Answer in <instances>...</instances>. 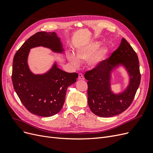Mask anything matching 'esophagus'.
Masks as SVG:
<instances>
[{
	"mask_svg": "<svg viewBox=\"0 0 153 153\" xmlns=\"http://www.w3.org/2000/svg\"><path fill=\"white\" fill-rule=\"evenodd\" d=\"M78 79L79 80H84V76H83V75L82 74H81V73H80V74H78Z\"/></svg>",
	"mask_w": 153,
	"mask_h": 153,
	"instance_id": "1",
	"label": "esophagus"
}]
</instances>
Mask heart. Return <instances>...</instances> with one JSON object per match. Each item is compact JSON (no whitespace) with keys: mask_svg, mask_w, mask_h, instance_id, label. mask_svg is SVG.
<instances>
[{"mask_svg":"<svg viewBox=\"0 0 153 153\" xmlns=\"http://www.w3.org/2000/svg\"><path fill=\"white\" fill-rule=\"evenodd\" d=\"M101 45L100 41H93L78 47L75 51L76 57L72 53L68 55V59L73 66H77L79 61H87L91 68H96L105 61L108 52L106 47H100Z\"/></svg>","mask_w":153,"mask_h":153,"instance_id":"obj_1","label":"heart"}]
</instances>
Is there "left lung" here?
<instances>
[{
	"mask_svg": "<svg viewBox=\"0 0 153 153\" xmlns=\"http://www.w3.org/2000/svg\"><path fill=\"white\" fill-rule=\"evenodd\" d=\"M123 68L128 83L121 92L115 94L111 89L113 72ZM88 80V105L92 113L109 117L123 112L132 103L140 82L138 59L131 45L124 38L111 57L98 68L85 73Z\"/></svg>",
	"mask_w": 153,
	"mask_h": 153,
	"instance_id": "8db88e82",
	"label": "left lung"
}]
</instances>
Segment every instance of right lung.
<instances>
[{
    "instance_id": "obj_1",
    "label": "right lung",
    "mask_w": 153,
    "mask_h": 153,
    "mask_svg": "<svg viewBox=\"0 0 153 153\" xmlns=\"http://www.w3.org/2000/svg\"><path fill=\"white\" fill-rule=\"evenodd\" d=\"M42 47L63 54L61 38L55 32H38L27 39L13 59L12 82L22 104L29 112L43 117L53 116L62 108L68 87L76 81L78 74L59 68L55 61L47 71L35 74L29 68L30 49Z\"/></svg>"
}]
</instances>
